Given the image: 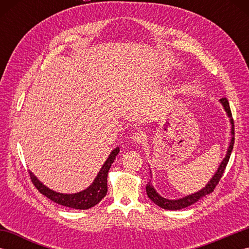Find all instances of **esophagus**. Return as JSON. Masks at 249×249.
<instances>
[{
    "mask_svg": "<svg viewBox=\"0 0 249 249\" xmlns=\"http://www.w3.org/2000/svg\"><path fill=\"white\" fill-rule=\"evenodd\" d=\"M131 140L136 142V143H143L146 140V135L143 131H137V133L133 134V136H131Z\"/></svg>",
    "mask_w": 249,
    "mask_h": 249,
    "instance_id": "1",
    "label": "esophagus"
}]
</instances>
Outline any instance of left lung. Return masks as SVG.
<instances>
[{
  "label": "left lung",
  "instance_id": "left-lung-1",
  "mask_svg": "<svg viewBox=\"0 0 249 249\" xmlns=\"http://www.w3.org/2000/svg\"><path fill=\"white\" fill-rule=\"evenodd\" d=\"M219 102L223 106L227 115H228L229 121H230V124H231V140H230V143L228 146V150H227L226 153V156L223 160H221L220 165L217 169V171L214 173V176L212 177V178L210 179L208 182V184L205 185L203 188H201L198 192H196L192 195H187L185 196L183 198H178V199H168L162 197L160 194L156 192V189L154 188L152 184V179H150L149 183L146 184V194H147V197H149L153 202H154L156 205L160 206V208L165 209V210H171V211H176V210H181L184 208H187V206L194 204L195 202H197L198 200H200L201 198L205 197L206 195L211 194L214 190V188L216 187V185L218 184L219 179L223 176V173L226 169L227 163L229 161V158L231 155V152L233 150V144H234V123H233V120H232V114H231V110H230V106L228 103V99L227 98H221L219 99ZM151 171V170H150ZM151 173V178H152V171Z\"/></svg>",
  "mask_w": 249,
  "mask_h": 249
}]
</instances>
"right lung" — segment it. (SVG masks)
I'll list each match as a JSON object with an SVG mask.
<instances>
[{
  "mask_svg": "<svg viewBox=\"0 0 249 249\" xmlns=\"http://www.w3.org/2000/svg\"><path fill=\"white\" fill-rule=\"evenodd\" d=\"M120 149L119 147H115V149L110 153L109 157L107 160L105 161L103 167L100 168L98 174L95 178L93 183L89 185V186L86 189L81 190L79 193L75 194H63V193H57L55 190H52L49 187H47L45 184L41 183L38 178L34 176V173L30 171L31 179L35 187L39 190V192L46 196L47 198L53 201V202L67 206V208L71 209H76V210H88L91 209L93 206L96 205L100 202L108 192V186H107V177L109 169L112 165L116 155L119 154Z\"/></svg>",
  "mask_w": 249,
  "mask_h": 249,
  "instance_id": "obj_1",
  "label": "right lung"
}]
</instances>
